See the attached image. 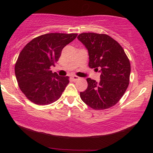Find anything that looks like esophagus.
I'll use <instances>...</instances> for the list:
<instances>
[{
  "label": "esophagus",
  "mask_w": 153,
  "mask_h": 153,
  "mask_svg": "<svg viewBox=\"0 0 153 153\" xmlns=\"http://www.w3.org/2000/svg\"><path fill=\"white\" fill-rule=\"evenodd\" d=\"M79 78V77L78 76H73L71 77V80L74 81V82H75V81H77Z\"/></svg>",
  "instance_id": "34e87169"
}]
</instances>
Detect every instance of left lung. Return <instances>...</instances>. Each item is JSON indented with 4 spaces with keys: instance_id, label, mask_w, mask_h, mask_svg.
I'll use <instances>...</instances> for the list:
<instances>
[{
    "instance_id": "obj_1",
    "label": "left lung",
    "mask_w": 153,
    "mask_h": 153,
    "mask_svg": "<svg viewBox=\"0 0 153 153\" xmlns=\"http://www.w3.org/2000/svg\"><path fill=\"white\" fill-rule=\"evenodd\" d=\"M88 51L89 66L100 73L99 82L87 78V89L80 97L95 110L115 105L128 88L131 72L130 62L123 48L109 35L83 33L77 37Z\"/></svg>"
}]
</instances>
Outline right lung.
I'll list each match as a JSON object with an SVG mask.
<instances>
[{
    "label": "right lung",
    "instance_id": "add662e5",
    "mask_svg": "<svg viewBox=\"0 0 153 153\" xmlns=\"http://www.w3.org/2000/svg\"><path fill=\"white\" fill-rule=\"evenodd\" d=\"M77 33H51L34 38L20 52L15 65L19 89L36 105H47L60 98L69 77L52 72L51 67L60 56L64 47L76 38Z\"/></svg>",
    "mask_w": 153,
    "mask_h": 153
}]
</instances>
